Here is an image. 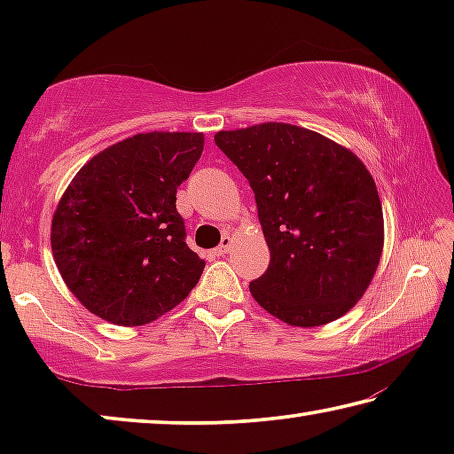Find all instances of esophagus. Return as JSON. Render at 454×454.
<instances>
[{"label":"esophagus","mask_w":454,"mask_h":454,"mask_svg":"<svg viewBox=\"0 0 454 454\" xmlns=\"http://www.w3.org/2000/svg\"><path fill=\"white\" fill-rule=\"evenodd\" d=\"M230 248H232V238L224 236V238H222V244L218 246L216 250H214V254H216V256H224V254H228V252H230Z\"/></svg>","instance_id":"34e87169"}]
</instances>
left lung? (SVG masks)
<instances>
[{"instance_id":"1","label":"left lung","mask_w":454,"mask_h":454,"mask_svg":"<svg viewBox=\"0 0 454 454\" xmlns=\"http://www.w3.org/2000/svg\"><path fill=\"white\" fill-rule=\"evenodd\" d=\"M256 198L270 264L250 282L254 301L290 326L328 325L371 284L384 244L371 172L350 150L292 124L214 136Z\"/></svg>"}]
</instances>
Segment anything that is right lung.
<instances>
[{
    "label": "right lung",
    "instance_id": "add662e5",
    "mask_svg": "<svg viewBox=\"0 0 454 454\" xmlns=\"http://www.w3.org/2000/svg\"><path fill=\"white\" fill-rule=\"evenodd\" d=\"M196 132H148L99 152L75 174L51 220V252L96 317L142 326L178 306L206 262L186 244L176 190L202 156Z\"/></svg>",
    "mask_w": 454,
    "mask_h": 454
}]
</instances>
